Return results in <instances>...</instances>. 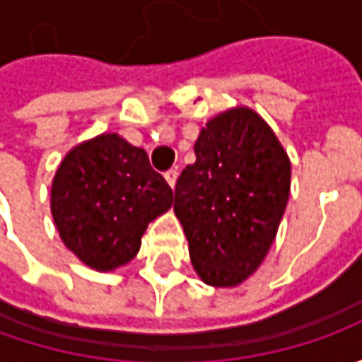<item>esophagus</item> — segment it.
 I'll use <instances>...</instances> for the list:
<instances>
[{"label":"esophagus","instance_id":"34e87169","mask_svg":"<svg viewBox=\"0 0 362 362\" xmlns=\"http://www.w3.org/2000/svg\"><path fill=\"white\" fill-rule=\"evenodd\" d=\"M177 171H167L165 173V179H167V183H169V187L175 189V183H177Z\"/></svg>","mask_w":362,"mask_h":362}]
</instances>
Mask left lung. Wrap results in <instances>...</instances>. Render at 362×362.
<instances>
[{"label": "left lung", "instance_id": "1", "mask_svg": "<svg viewBox=\"0 0 362 362\" xmlns=\"http://www.w3.org/2000/svg\"><path fill=\"white\" fill-rule=\"evenodd\" d=\"M195 163L175 185L173 211L205 284L235 288L262 266L290 197L292 165L250 106L216 115L195 141Z\"/></svg>", "mask_w": 362, "mask_h": 362}]
</instances>
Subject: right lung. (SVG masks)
I'll return each mask as SVG.
<instances>
[{
    "mask_svg": "<svg viewBox=\"0 0 362 362\" xmlns=\"http://www.w3.org/2000/svg\"><path fill=\"white\" fill-rule=\"evenodd\" d=\"M171 205L173 191L153 171L145 148L119 132H103L72 146L49 191L60 240L96 272L127 266L139 254L148 223Z\"/></svg>",
    "mask_w": 362,
    "mask_h": 362,
    "instance_id": "right-lung-1",
    "label": "right lung"
}]
</instances>
